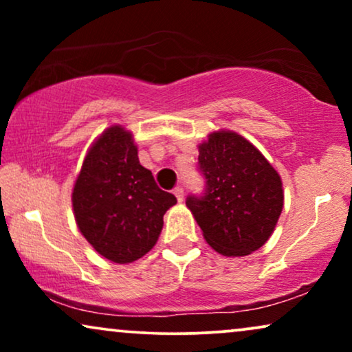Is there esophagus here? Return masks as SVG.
Here are the masks:
<instances>
[{
	"instance_id": "obj_1",
	"label": "esophagus",
	"mask_w": 352,
	"mask_h": 352,
	"mask_svg": "<svg viewBox=\"0 0 352 352\" xmlns=\"http://www.w3.org/2000/svg\"><path fill=\"white\" fill-rule=\"evenodd\" d=\"M173 194L176 195V199H177V201H182L184 200V190H182V187H175V190H173Z\"/></svg>"
}]
</instances>
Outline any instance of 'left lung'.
I'll return each instance as SVG.
<instances>
[{"label":"left lung","mask_w":352,"mask_h":352,"mask_svg":"<svg viewBox=\"0 0 352 352\" xmlns=\"http://www.w3.org/2000/svg\"><path fill=\"white\" fill-rule=\"evenodd\" d=\"M205 192L189 195L208 245L224 256H247L267 242L283 206L282 179L261 152L234 131H214L199 146Z\"/></svg>","instance_id":"8db88e82"}]
</instances>
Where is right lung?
<instances>
[{"label": "right lung", "instance_id": "right-lung-1", "mask_svg": "<svg viewBox=\"0 0 352 352\" xmlns=\"http://www.w3.org/2000/svg\"><path fill=\"white\" fill-rule=\"evenodd\" d=\"M176 197L139 163L131 133L120 124L96 139L76 177L72 205L83 237L100 256L126 264L157 243Z\"/></svg>", "mask_w": 352, "mask_h": 352}]
</instances>
